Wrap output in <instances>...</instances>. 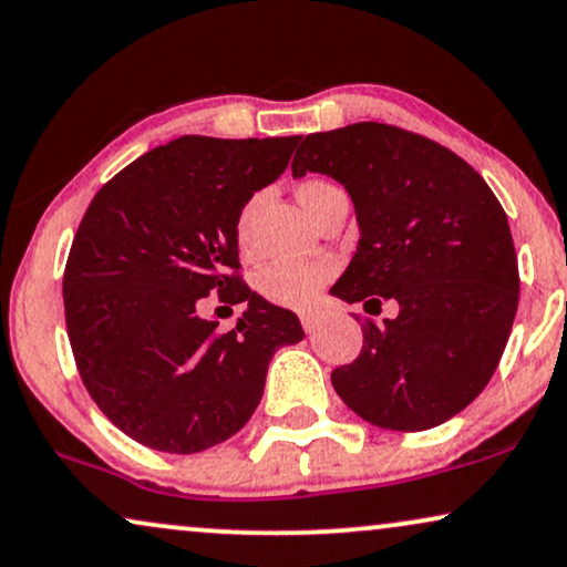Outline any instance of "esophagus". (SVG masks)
Wrapping results in <instances>:
<instances>
[{
	"label": "esophagus",
	"instance_id": "esophagus-1",
	"mask_svg": "<svg viewBox=\"0 0 567 567\" xmlns=\"http://www.w3.org/2000/svg\"><path fill=\"white\" fill-rule=\"evenodd\" d=\"M300 323H303V329H306V334H313L316 329H319V316L316 313H300Z\"/></svg>",
	"mask_w": 567,
	"mask_h": 567
}]
</instances>
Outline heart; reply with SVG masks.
I'll return each instance as SVG.
<instances>
[{"instance_id": "b5f03b06", "label": "heart", "mask_w": 567, "mask_h": 567, "mask_svg": "<svg viewBox=\"0 0 567 567\" xmlns=\"http://www.w3.org/2000/svg\"><path fill=\"white\" fill-rule=\"evenodd\" d=\"M329 184L323 181H306L303 186L298 188V202L306 205V202L316 199V196L329 192ZM246 213L240 217L238 233L240 238L246 236ZM331 275H334V264L329 261H279L271 264L259 275V290L261 296L271 300V303L285 306V308H308L319 298L323 285L329 282Z\"/></svg>"}]
</instances>
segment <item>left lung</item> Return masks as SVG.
Returning a JSON list of instances; mask_svg holds the SVG:
<instances>
[{
	"mask_svg": "<svg viewBox=\"0 0 567 567\" xmlns=\"http://www.w3.org/2000/svg\"><path fill=\"white\" fill-rule=\"evenodd\" d=\"M323 173L350 194L360 240L331 296L396 319L362 321V350L331 373L375 427L417 433L472 404L493 379L518 308L508 217L485 178L449 147L360 121L298 137L292 176Z\"/></svg>",
	"mask_w": 567,
	"mask_h": 567,
	"instance_id": "left-lung-1",
	"label": "left lung"
}]
</instances>
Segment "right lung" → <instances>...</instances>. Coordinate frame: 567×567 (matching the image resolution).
<instances>
[{
	"label": "right lung",
	"instance_id": "1",
	"mask_svg": "<svg viewBox=\"0 0 567 567\" xmlns=\"http://www.w3.org/2000/svg\"><path fill=\"white\" fill-rule=\"evenodd\" d=\"M296 145L186 134L90 202L64 269L66 334L93 402L142 446L196 454L228 441L259 406L271 354L303 339L296 313L238 277L240 209ZM215 291L247 306L236 330L198 316Z\"/></svg>",
	"mask_w": 567,
	"mask_h": 567
}]
</instances>
